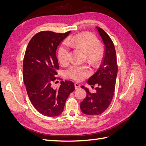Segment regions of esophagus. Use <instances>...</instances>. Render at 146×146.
Segmentation results:
<instances>
[{
	"label": "esophagus",
	"instance_id": "1",
	"mask_svg": "<svg viewBox=\"0 0 146 146\" xmlns=\"http://www.w3.org/2000/svg\"><path fill=\"white\" fill-rule=\"evenodd\" d=\"M74 85H75V88H76V90H78V89H79V88H80V85L79 83H75Z\"/></svg>",
	"mask_w": 146,
	"mask_h": 146
}]
</instances>
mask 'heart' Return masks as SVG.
I'll return each mask as SVG.
<instances>
[{
  "label": "heart",
  "mask_w": 146,
  "mask_h": 146,
  "mask_svg": "<svg viewBox=\"0 0 146 146\" xmlns=\"http://www.w3.org/2000/svg\"><path fill=\"white\" fill-rule=\"evenodd\" d=\"M99 42L96 37L90 33H83L76 36L69 37L67 43L61 44L59 47L57 56L60 64L63 66L68 64L69 62L70 47H76L85 50L88 53V57L92 62L98 60L101 50ZM91 71L87 66H80L75 64L67 70L68 76L75 80L80 81L90 74Z\"/></svg>",
  "instance_id": "b5f03b06"
}]
</instances>
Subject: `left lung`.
I'll return each instance as SVG.
<instances>
[{
  "mask_svg": "<svg viewBox=\"0 0 146 146\" xmlns=\"http://www.w3.org/2000/svg\"><path fill=\"white\" fill-rule=\"evenodd\" d=\"M104 45V52L100 67L87 83L91 87L98 85L96 93L91 94L88 88L82 86L86 91V97L80 103L82 113L87 115H98L104 113L111 104L115 89L117 65L115 48L111 38L105 31L96 27Z\"/></svg>",
  "mask_w": 146,
  "mask_h": 146,
  "instance_id": "left-lung-1",
  "label": "left lung"
}]
</instances>
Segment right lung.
<instances>
[{
	"instance_id": "right-lung-1",
	"label": "right lung",
	"mask_w": 146,
	"mask_h": 146,
	"mask_svg": "<svg viewBox=\"0 0 146 146\" xmlns=\"http://www.w3.org/2000/svg\"><path fill=\"white\" fill-rule=\"evenodd\" d=\"M70 33L39 32L31 39L25 53L23 78L26 90L33 107L44 116L54 117L62 113L66 99L75 90L71 81L61 82L58 90L51 85L59 69L57 47Z\"/></svg>"
}]
</instances>
